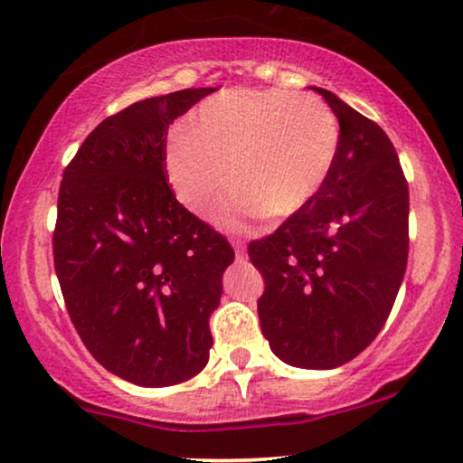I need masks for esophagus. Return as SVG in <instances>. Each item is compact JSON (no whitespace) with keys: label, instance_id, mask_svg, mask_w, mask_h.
Here are the masks:
<instances>
[{"label":"esophagus","instance_id":"34e87169","mask_svg":"<svg viewBox=\"0 0 463 463\" xmlns=\"http://www.w3.org/2000/svg\"><path fill=\"white\" fill-rule=\"evenodd\" d=\"M232 242H233V249H236V257H238V259H244V257H246V249H244V242H242V240H240V238H233Z\"/></svg>","mask_w":463,"mask_h":463}]
</instances>
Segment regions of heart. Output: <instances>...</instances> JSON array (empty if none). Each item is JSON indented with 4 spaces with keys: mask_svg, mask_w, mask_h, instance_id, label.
Masks as SVG:
<instances>
[{
    "mask_svg": "<svg viewBox=\"0 0 463 463\" xmlns=\"http://www.w3.org/2000/svg\"><path fill=\"white\" fill-rule=\"evenodd\" d=\"M339 141V119L322 99L233 88L206 99L189 119V132L170 137L166 175L194 214L211 213L233 176L240 189L217 219L236 230L246 219L303 211L325 187Z\"/></svg>",
    "mask_w": 463,
    "mask_h": 463,
    "instance_id": "1",
    "label": "heart"
}]
</instances>
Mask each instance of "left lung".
Masks as SVG:
<instances>
[{
    "label": "left lung",
    "instance_id": "8db88e82",
    "mask_svg": "<svg viewBox=\"0 0 463 463\" xmlns=\"http://www.w3.org/2000/svg\"><path fill=\"white\" fill-rule=\"evenodd\" d=\"M339 119L325 187L249 257L265 290L257 309L271 352L301 369L356 358L388 320L409 257V185L388 135L333 92Z\"/></svg>",
    "mask_w": 463,
    "mask_h": 463
}]
</instances>
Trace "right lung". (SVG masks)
Masks as SVG:
<instances>
[{
	"label": "right lung",
	"instance_id": "obj_1",
	"mask_svg": "<svg viewBox=\"0 0 463 463\" xmlns=\"http://www.w3.org/2000/svg\"><path fill=\"white\" fill-rule=\"evenodd\" d=\"M214 88H185L103 119L67 164L54 269L80 339L113 375L162 388L208 363V318L233 261L223 233L175 198L168 126Z\"/></svg>",
	"mask_w": 463,
	"mask_h": 463
}]
</instances>
